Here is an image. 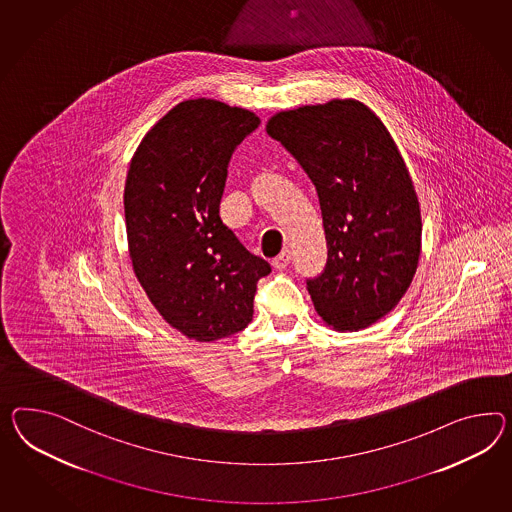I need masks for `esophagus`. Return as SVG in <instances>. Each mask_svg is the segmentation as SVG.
Segmentation results:
<instances>
[{
    "label": "esophagus",
    "mask_w": 512,
    "mask_h": 512,
    "mask_svg": "<svg viewBox=\"0 0 512 512\" xmlns=\"http://www.w3.org/2000/svg\"><path fill=\"white\" fill-rule=\"evenodd\" d=\"M289 263H291V252L284 250L280 256H276L275 260H273V267L278 269V271H284Z\"/></svg>",
    "instance_id": "esophagus-1"
}]
</instances>
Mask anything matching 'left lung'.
Returning <instances> with one entry per match:
<instances>
[{
	"label": "left lung",
	"mask_w": 512,
	"mask_h": 512,
	"mask_svg": "<svg viewBox=\"0 0 512 512\" xmlns=\"http://www.w3.org/2000/svg\"><path fill=\"white\" fill-rule=\"evenodd\" d=\"M265 130L319 197L328 252L306 280L315 312L341 332L377 323L407 293L421 252L420 202L392 135L351 98L280 111Z\"/></svg>",
	"instance_id": "obj_1"
}]
</instances>
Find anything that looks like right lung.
Listing matches in <instances>:
<instances>
[{"instance_id":"right-lung-1","label":"right lung","mask_w":512,"mask_h":512,"mask_svg":"<svg viewBox=\"0 0 512 512\" xmlns=\"http://www.w3.org/2000/svg\"><path fill=\"white\" fill-rule=\"evenodd\" d=\"M260 118L219 100H185L146 133L124 187L133 273L159 315L189 340L249 325L271 265L219 217L228 163Z\"/></svg>"}]
</instances>
